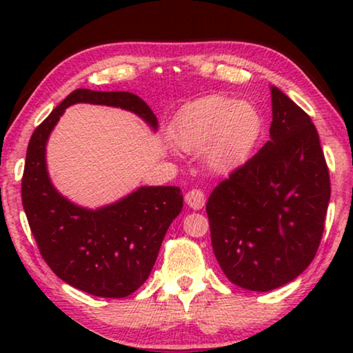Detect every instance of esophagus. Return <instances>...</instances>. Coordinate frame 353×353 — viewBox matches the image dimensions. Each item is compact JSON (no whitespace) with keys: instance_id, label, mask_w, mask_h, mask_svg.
<instances>
[{"instance_id":"34e87169","label":"esophagus","mask_w":353,"mask_h":353,"mask_svg":"<svg viewBox=\"0 0 353 353\" xmlns=\"http://www.w3.org/2000/svg\"><path fill=\"white\" fill-rule=\"evenodd\" d=\"M185 202L191 207L192 210H201L205 204V196L201 190L188 191L186 196H185Z\"/></svg>"}]
</instances>
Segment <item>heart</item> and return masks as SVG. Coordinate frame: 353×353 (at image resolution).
Here are the masks:
<instances>
[{"instance_id": "obj_1", "label": "heart", "mask_w": 353, "mask_h": 353, "mask_svg": "<svg viewBox=\"0 0 353 353\" xmlns=\"http://www.w3.org/2000/svg\"><path fill=\"white\" fill-rule=\"evenodd\" d=\"M263 128V115L254 103L209 94L178 110L170 137L183 151H202L210 172L230 175L245 165L262 138Z\"/></svg>"}]
</instances>
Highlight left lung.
Segmentation results:
<instances>
[{
	"instance_id": "1",
	"label": "left lung",
	"mask_w": 353,
	"mask_h": 353,
	"mask_svg": "<svg viewBox=\"0 0 353 353\" xmlns=\"http://www.w3.org/2000/svg\"><path fill=\"white\" fill-rule=\"evenodd\" d=\"M270 141L212 191V248L236 286L267 292L296 279L320 245L331 186L312 119L276 86Z\"/></svg>"
}]
</instances>
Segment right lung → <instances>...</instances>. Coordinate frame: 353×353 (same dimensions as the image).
I'll use <instances>...</instances> for the list:
<instances>
[{"mask_svg":"<svg viewBox=\"0 0 353 353\" xmlns=\"http://www.w3.org/2000/svg\"><path fill=\"white\" fill-rule=\"evenodd\" d=\"M79 103L133 112L152 132L159 122L139 96L128 91L79 88L33 132L22 176V204L38 249L70 286L98 297H127L146 281L168 226L183 209L178 186H139L112 204L88 209L62 196L46 165L50 134L67 108Z\"/></svg>","mask_w":353,"mask_h":353,"instance_id":"add662e5","label":"right lung"}]
</instances>
